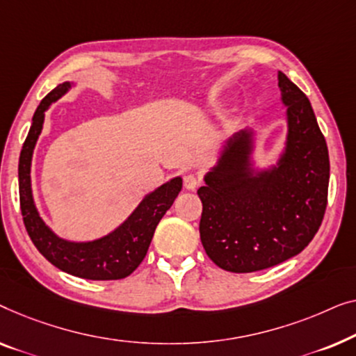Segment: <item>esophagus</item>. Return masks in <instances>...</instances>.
I'll return each instance as SVG.
<instances>
[{
	"mask_svg": "<svg viewBox=\"0 0 356 356\" xmlns=\"http://www.w3.org/2000/svg\"><path fill=\"white\" fill-rule=\"evenodd\" d=\"M200 185V179L195 174H187L184 177V187L187 190H195Z\"/></svg>",
	"mask_w": 356,
	"mask_h": 356,
	"instance_id": "1",
	"label": "esophagus"
}]
</instances>
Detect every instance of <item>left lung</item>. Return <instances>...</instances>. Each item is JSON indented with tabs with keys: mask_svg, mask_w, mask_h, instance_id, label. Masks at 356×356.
Listing matches in <instances>:
<instances>
[{
	"mask_svg": "<svg viewBox=\"0 0 356 356\" xmlns=\"http://www.w3.org/2000/svg\"><path fill=\"white\" fill-rule=\"evenodd\" d=\"M277 80L287 134L274 163L258 166L257 134L248 126L224 142L198 188L200 238L224 271H261L295 257L312 242L326 211V140L307 95L284 72Z\"/></svg>",
	"mask_w": 356,
	"mask_h": 356,
	"instance_id": "left-lung-1",
	"label": "left lung"
}]
</instances>
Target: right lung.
Here are the masks:
<instances>
[{
  "label": "right lung",
  "mask_w": 356,
  "mask_h": 356,
  "mask_svg": "<svg viewBox=\"0 0 356 356\" xmlns=\"http://www.w3.org/2000/svg\"><path fill=\"white\" fill-rule=\"evenodd\" d=\"M74 82H63L42 99L19 158V197L24 224L40 253L61 271L90 280H116L132 274L143 261L158 222L182 190V177H172L147 193L121 226L95 240L76 242L59 237L40 216L32 192V158L42 134L44 113L63 98Z\"/></svg>",
  "instance_id": "right-lung-1"
}]
</instances>
